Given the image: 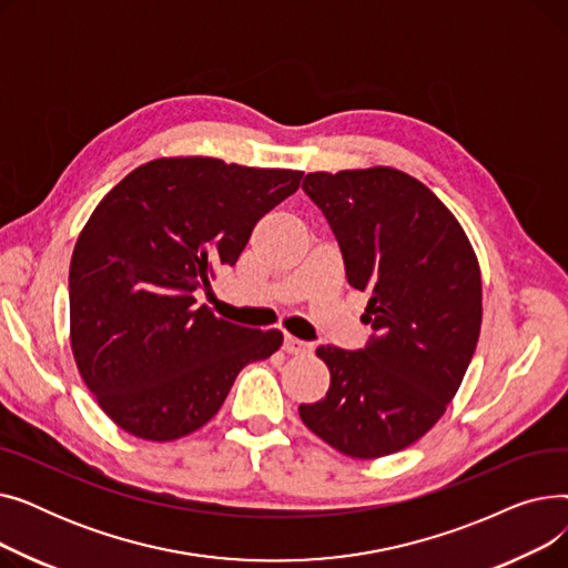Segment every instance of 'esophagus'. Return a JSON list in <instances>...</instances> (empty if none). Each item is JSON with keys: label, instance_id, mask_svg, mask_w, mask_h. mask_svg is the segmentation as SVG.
Segmentation results:
<instances>
[{"label": "esophagus", "instance_id": "1", "mask_svg": "<svg viewBox=\"0 0 568 568\" xmlns=\"http://www.w3.org/2000/svg\"><path fill=\"white\" fill-rule=\"evenodd\" d=\"M283 349H285L287 354H311L313 345H311V343H306V341L294 338V336H285V341H283Z\"/></svg>", "mask_w": 568, "mask_h": 568}]
</instances>
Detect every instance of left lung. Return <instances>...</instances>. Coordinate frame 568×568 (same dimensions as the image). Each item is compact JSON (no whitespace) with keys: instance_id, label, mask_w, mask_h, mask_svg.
I'll list each match as a JSON object with an SVG mask.
<instances>
[{"instance_id":"1","label":"left lung","mask_w":568,"mask_h":568,"mask_svg":"<svg viewBox=\"0 0 568 568\" xmlns=\"http://www.w3.org/2000/svg\"><path fill=\"white\" fill-rule=\"evenodd\" d=\"M345 276L368 292L366 347L320 345L332 373L302 422L349 458H382L424 437L456 396L481 332V272L439 197L394 168L306 174Z\"/></svg>"}]
</instances>
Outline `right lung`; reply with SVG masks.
Listing matches in <instances>:
<instances>
[{
    "label": "right lung",
    "mask_w": 568,
    "mask_h": 568,
    "mask_svg": "<svg viewBox=\"0 0 568 568\" xmlns=\"http://www.w3.org/2000/svg\"><path fill=\"white\" fill-rule=\"evenodd\" d=\"M304 172L219 159L149 161L94 209L71 257V347L110 419L149 442L202 428L244 366L272 356L260 332L197 306L195 290L234 266L255 223Z\"/></svg>",
    "instance_id": "right-lung-1"
}]
</instances>
